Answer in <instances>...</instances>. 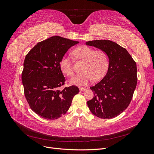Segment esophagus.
<instances>
[{"label": "esophagus", "mask_w": 154, "mask_h": 154, "mask_svg": "<svg viewBox=\"0 0 154 154\" xmlns=\"http://www.w3.org/2000/svg\"><path fill=\"white\" fill-rule=\"evenodd\" d=\"M79 89H80V91H85L86 88L85 87H79Z\"/></svg>", "instance_id": "obj_1"}]
</instances>
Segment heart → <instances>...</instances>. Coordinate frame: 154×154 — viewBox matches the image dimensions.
I'll list each match as a JSON object with an SVG mask.
<instances>
[{
    "instance_id": "1",
    "label": "heart",
    "mask_w": 154,
    "mask_h": 154,
    "mask_svg": "<svg viewBox=\"0 0 154 154\" xmlns=\"http://www.w3.org/2000/svg\"><path fill=\"white\" fill-rule=\"evenodd\" d=\"M73 56L76 59L84 60L82 72L73 76L70 83L76 85H83L91 82L94 79L97 80L103 76L108 67V58L103 51H94L86 45H82L74 49ZM60 66L62 71L68 76H71L73 72V65L67 56H64L60 60Z\"/></svg>"
}]
</instances>
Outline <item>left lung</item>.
I'll return each mask as SVG.
<instances>
[{
    "label": "left lung",
    "instance_id": "1",
    "mask_svg": "<svg viewBox=\"0 0 154 154\" xmlns=\"http://www.w3.org/2000/svg\"><path fill=\"white\" fill-rule=\"evenodd\" d=\"M86 45L100 49L108 56L105 77L90 87L94 97L87 101L91 112L101 119L116 117L127 108L137 85L136 63L127 49L107 40L88 41Z\"/></svg>",
    "mask_w": 154,
    "mask_h": 154
}]
</instances>
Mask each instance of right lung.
Wrapping results in <instances>:
<instances>
[{"mask_svg":"<svg viewBox=\"0 0 154 154\" xmlns=\"http://www.w3.org/2000/svg\"><path fill=\"white\" fill-rule=\"evenodd\" d=\"M78 43L54 36L38 42L26 56L22 73L24 95L31 109L44 119H57L66 114L79 92L74 85L60 88L66 82L60 60Z\"/></svg>","mask_w":154,"mask_h":154,"instance_id":"obj_1","label":"right lung"}]
</instances>
